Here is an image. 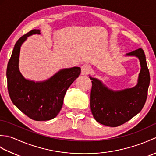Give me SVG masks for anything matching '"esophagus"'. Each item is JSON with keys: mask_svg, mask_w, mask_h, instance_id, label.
I'll return each mask as SVG.
<instances>
[{"mask_svg": "<svg viewBox=\"0 0 156 156\" xmlns=\"http://www.w3.org/2000/svg\"><path fill=\"white\" fill-rule=\"evenodd\" d=\"M91 70L90 66L88 64H84L81 67V75L87 76Z\"/></svg>", "mask_w": 156, "mask_h": 156, "instance_id": "1", "label": "esophagus"}]
</instances>
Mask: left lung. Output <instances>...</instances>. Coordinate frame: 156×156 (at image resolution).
<instances>
[{
  "mask_svg": "<svg viewBox=\"0 0 156 156\" xmlns=\"http://www.w3.org/2000/svg\"><path fill=\"white\" fill-rule=\"evenodd\" d=\"M125 55L135 56L140 62L137 84L134 87L113 90L99 79L89 76L92 84L90 93L92 115L99 123L108 127L122 125L138 114L147 97L150 76L144 50L140 48Z\"/></svg>",
  "mask_w": 156,
  "mask_h": 156,
  "instance_id": "obj_1",
  "label": "left lung"
}]
</instances>
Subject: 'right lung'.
I'll list each match as a JSON object with an SVG mask.
<instances>
[{"instance_id":"1","label":"right lung","mask_w":156,"mask_h":156,"mask_svg":"<svg viewBox=\"0 0 156 156\" xmlns=\"http://www.w3.org/2000/svg\"><path fill=\"white\" fill-rule=\"evenodd\" d=\"M40 34L39 29H34L16 41L7 65L6 78L12 103L31 119L48 121L60 111L66 92L80 75L81 69L76 66L62 69L48 80L41 82L25 78L19 68L20 49L29 36Z\"/></svg>"}]
</instances>
